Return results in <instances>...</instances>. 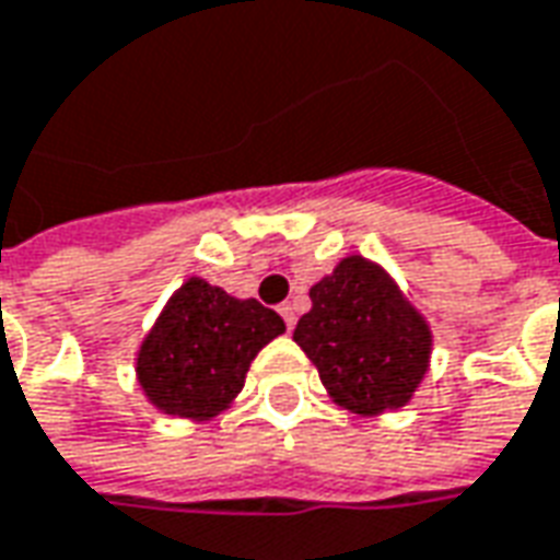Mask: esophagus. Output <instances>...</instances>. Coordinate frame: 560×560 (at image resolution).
I'll return each mask as SVG.
<instances>
[{"label": "esophagus", "instance_id": "1", "mask_svg": "<svg viewBox=\"0 0 560 560\" xmlns=\"http://www.w3.org/2000/svg\"><path fill=\"white\" fill-rule=\"evenodd\" d=\"M280 317L287 319V326L292 329V326H295V307H292V304H283V307H280Z\"/></svg>", "mask_w": 560, "mask_h": 560}]
</instances>
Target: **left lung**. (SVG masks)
<instances>
[{
  "label": "left lung",
  "instance_id": "1",
  "mask_svg": "<svg viewBox=\"0 0 560 560\" xmlns=\"http://www.w3.org/2000/svg\"><path fill=\"white\" fill-rule=\"evenodd\" d=\"M292 341L317 365L331 402L360 418L411 402L433 357L427 317L390 271L365 256H345L311 287V311Z\"/></svg>",
  "mask_w": 560,
  "mask_h": 560
}]
</instances>
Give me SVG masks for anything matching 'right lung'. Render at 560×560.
I'll return each instance as SVG.
<instances>
[{
	"label": "right lung",
	"instance_id": "right-lung-1",
	"mask_svg": "<svg viewBox=\"0 0 560 560\" xmlns=\"http://www.w3.org/2000/svg\"><path fill=\"white\" fill-rule=\"evenodd\" d=\"M283 331L271 307L188 277L140 341L137 384L161 415L213 420L237 399L258 350Z\"/></svg>",
	"mask_w": 560,
	"mask_h": 560
}]
</instances>
